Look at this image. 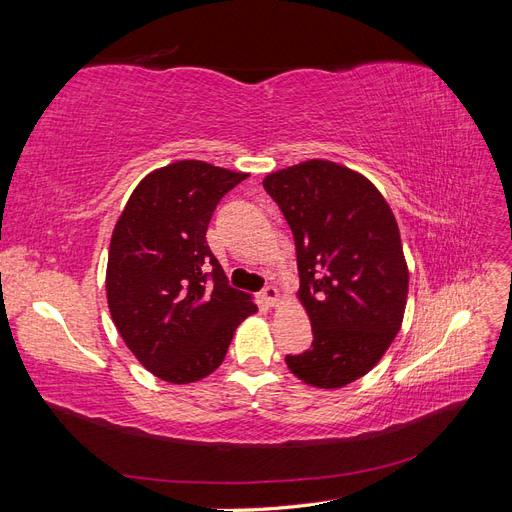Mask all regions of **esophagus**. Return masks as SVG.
<instances>
[{
	"label": "esophagus",
	"mask_w": 512,
	"mask_h": 512,
	"mask_svg": "<svg viewBox=\"0 0 512 512\" xmlns=\"http://www.w3.org/2000/svg\"><path fill=\"white\" fill-rule=\"evenodd\" d=\"M260 297H262V301H265L269 307H273V305L280 303V288H277V286H267V288H262Z\"/></svg>",
	"instance_id": "1"
}]
</instances>
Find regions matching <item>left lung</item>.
I'll use <instances>...</instances> for the list:
<instances>
[{"mask_svg": "<svg viewBox=\"0 0 512 512\" xmlns=\"http://www.w3.org/2000/svg\"><path fill=\"white\" fill-rule=\"evenodd\" d=\"M262 185L294 235L314 333L286 365L309 386L342 389L382 359L404 320L408 265L395 215L367 177L329 160L275 170Z\"/></svg>", "mask_w": 512, "mask_h": 512, "instance_id": "obj_1", "label": "left lung"}]
</instances>
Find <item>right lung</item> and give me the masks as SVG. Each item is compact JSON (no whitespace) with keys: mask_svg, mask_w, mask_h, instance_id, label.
<instances>
[{"mask_svg":"<svg viewBox=\"0 0 512 512\" xmlns=\"http://www.w3.org/2000/svg\"><path fill=\"white\" fill-rule=\"evenodd\" d=\"M245 177L200 160L173 162L136 185L115 224L108 309L123 342L160 380L207 378L239 324L258 312L250 294L228 286L207 245L215 207Z\"/></svg>","mask_w":512,"mask_h":512,"instance_id":"1","label":"right lung"}]
</instances>
